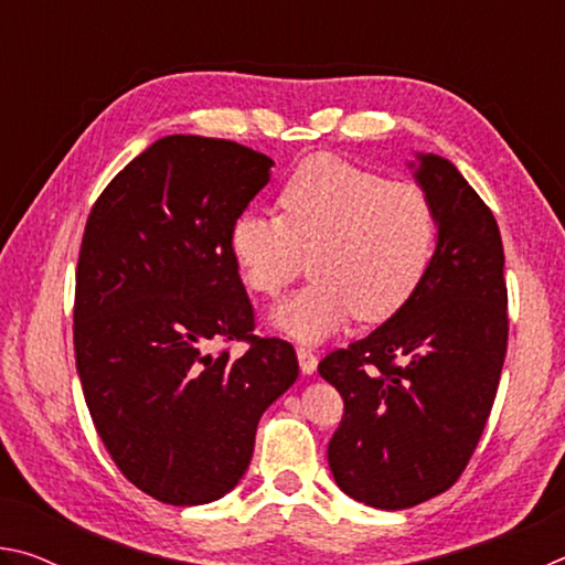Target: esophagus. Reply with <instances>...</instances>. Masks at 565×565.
I'll return each mask as SVG.
<instances>
[{
	"mask_svg": "<svg viewBox=\"0 0 565 565\" xmlns=\"http://www.w3.org/2000/svg\"><path fill=\"white\" fill-rule=\"evenodd\" d=\"M296 356H299V366H301V371H303L306 376H309V374H313V371H317V366H319V359H317V353H313L311 349L299 347V349H296Z\"/></svg>",
	"mask_w": 565,
	"mask_h": 565,
	"instance_id": "1",
	"label": "esophagus"
}]
</instances>
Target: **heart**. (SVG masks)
<instances>
[{"label":"heart","instance_id":"b5f03b06","mask_svg":"<svg viewBox=\"0 0 565 565\" xmlns=\"http://www.w3.org/2000/svg\"><path fill=\"white\" fill-rule=\"evenodd\" d=\"M279 214L246 209L228 252L254 294L279 296L311 254L313 281L276 306L274 327L319 343L351 317L379 323L414 299L431 269L438 216L431 196L353 161L319 154L291 171Z\"/></svg>","mask_w":565,"mask_h":565}]
</instances>
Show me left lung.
Returning <instances> with one entry per match:
<instances>
[{
    "label": "left lung",
    "mask_w": 565,
    "mask_h": 565,
    "mask_svg": "<svg viewBox=\"0 0 565 565\" xmlns=\"http://www.w3.org/2000/svg\"><path fill=\"white\" fill-rule=\"evenodd\" d=\"M438 216L436 254L404 309L319 363L343 398L329 441L339 489L401 511L451 489L473 456L509 343L499 224L451 161L416 154Z\"/></svg>",
    "instance_id": "obj_1"
}]
</instances>
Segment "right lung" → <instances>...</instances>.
Wrapping results in <instances>:
<instances>
[{
	"instance_id": "add662e5",
	"label": "right lung",
	"mask_w": 565,
	"mask_h": 565,
	"mask_svg": "<svg viewBox=\"0 0 565 565\" xmlns=\"http://www.w3.org/2000/svg\"><path fill=\"white\" fill-rule=\"evenodd\" d=\"M274 161L226 139L171 134L102 191L84 228L74 353L102 444L171 505L242 481L266 408L299 379L291 343L254 337L228 228ZM214 340H246L242 358Z\"/></svg>"
}]
</instances>
